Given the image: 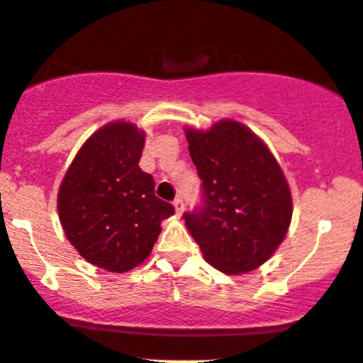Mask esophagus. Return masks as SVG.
Returning <instances> with one entry per match:
<instances>
[{
    "label": "esophagus",
    "mask_w": 363,
    "mask_h": 363,
    "mask_svg": "<svg viewBox=\"0 0 363 363\" xmlns=\"http://www.w3.org/2000/svg\"><path fill=\"white\" fill-rule=\"evenodd\" d=\"M173 206H174V211H177V215H182L183 209H185V204H183V199H180V197L173 201Z\"/></svg>",
    "instance_id": "obj_1"
}]
</instances>
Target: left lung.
Listing matches in <instances>:
<instances>
[{"label":"left lung","mask_w":363,"mask_h":363,"mask_svg":"<svg viewBox=\"0 0 363 363\" xmlns=\"http://www.w3.org/2000/svg\"><path fill=\"white\" fill-rule=\"evenodd\" d=\"M201 178V204L183 213L204 259L225 274L262 265L285 238L292 196L279 164L262 141L234 121L206 133L186 129Z\"/></svg>","instance_id":"1"}]
</instances>
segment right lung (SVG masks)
Listing matches in <instances>:
<instances>
[{
  "label": "right lung",
  "mask_w": 363,
  "mask_h": 363,
  "mask_svg": "<svg viewBox=\"0 0 363 363\" xmlns=\"http://www.w3.org/2000/svg\"><path fill=\"white\" fill-rule=\"evenodd\" d=\"M145 134L113 122L92 134L71 162L57 196L69 242L87 262L125 272L150 255L173 204L155 196L154 177L138 166Z\"/></svg>",
  "instance_id": "add662e5"
}]
</instances>
